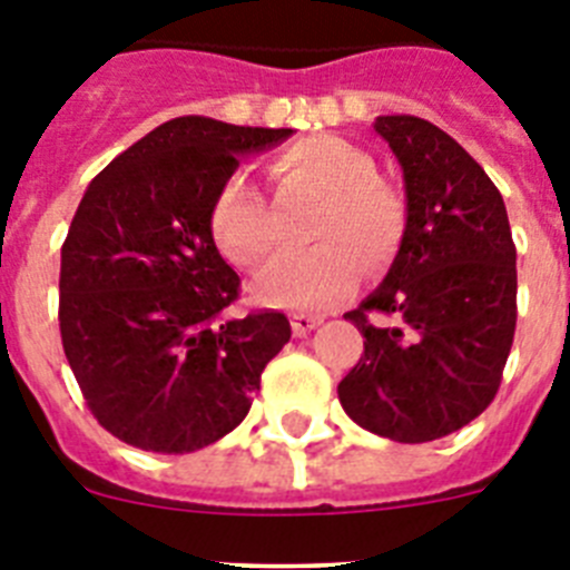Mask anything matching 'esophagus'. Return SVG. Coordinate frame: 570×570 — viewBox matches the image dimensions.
Returning a JSON list of instances; mask_svg holds the SVG:
<instances>
[{"instance_id": "obj_1", "label": "esophagus", "mask_w": 570, "mask_h": 570, "mask_svg": "<svg viewBox=\"0 0 570 570\" xmlns=\"http://www.w3.org/2000/svg\"><path fill=\"white\" fill-rule=\"evenodd\" d=\"M320 316H311V314H294L291 316V328H294L296 336H308L311 331L320 328Z\"/></svg>"}]
</instances>
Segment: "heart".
<instances>
[{
	"instance_id": "1",
	"label": "heart",
	"mask_w": 570,
	"mask_h": 570,
	"mask_svg": "<svg viewBox=\"0 0 570 570\" xmlns=\"http://www.w3.org/2000/svg\"><path fill=\"white\" fill-rule=\"evenodd\" d=\"M279 183L320 194L308 239L314 248L279 256L250 285L265 305L322 311L345 299L360 279L387 268L405 236V199L376 176L374 159L342 136H308L274 163ZM216 248L239 268H259L274 248L265 196L245 170H230L210 205Z\"/></svg>"
}]
</instances>
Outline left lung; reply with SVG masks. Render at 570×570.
<instances>
[{
    "label": "left lung",
    "mask_w": 570,
    "mask_h": 570,
    "mask_svg": "<svg viewBox=\"0 0 570 570\" xmlns=\"http://www.w3.org/2000/svg\"><path fill=\"white\" fill-rule=\"evenodd\" d=\"M405 183V236L380 288L347 311L365 354L340 382L345 414L376 436L454 434L497 396L517 328V248L497 185L420 116H376ZM376 309L386 316L371 323Z\"/></svg>",
    "instance_id": "1"
}]
</instances>
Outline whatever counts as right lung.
Instances as JSON below:
<instances>
[{"label":"right lung","instance_id":"1","mask_svg":"<svg viewBox=\"0 0 570 570\" xmlns=\"http://www.w3.org/2000/svg\"><path fill=\"white\" fill-rule=\"evenodd\" d=\"M291 134L179 116L85 190L62 245L59 331L90 414L116 440L190 454L248 416L291 322L225 320L239 276L216 250L210 205L239 156Z\"/></svg>","mask_w":570,"mask_h":570}]
</instances>
